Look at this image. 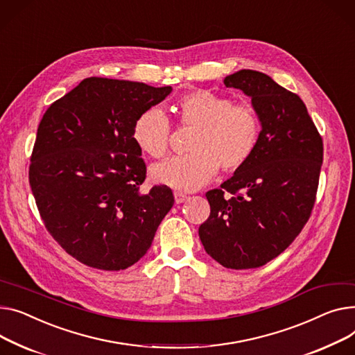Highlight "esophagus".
<instances>
[{"label": "esophagus", "instance_id": "esophagus-1", "mask_svg": "<svg viewBox=\"0 0 355 355\" xmlns=\"http://www.w3.org/2000/svg\"><path fill=\"white\" fill-rule=\"evenodd\" d=\"M174 198H175V202L177 204H182V202H185L187 201V196L185 194H182V193H178V191H175L174 193Z\"/></svg>", "mask_w": 355, "mask_h": 355}]
</instances>
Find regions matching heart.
Segmentation results:
<instances>
[{"label":"heart","instance_id":"heart-1","mask_svg":"<svg viewBox=\"0 0 355 355\" xmlns=\"http://www.w3.org/2000/svg\"><path fill=\"white\" fill-rule=\"evenodd\" d=\"M180 123L194 128L190 155L171 158L151 167V178L178 191H196L209 182L221 167L225 173L241 168L254 154L261 121L250 104H234L221 94L196 89L177 104ZM171 125L158 107L141 112L132 125V139L146 154L161 158L168 151Z\"/></svg>","mask_w":355,"mask_h":355}]
</instances>
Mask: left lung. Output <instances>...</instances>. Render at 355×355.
I'll use <instances>...</instances> for the list:
<instances>
[{"label": "left lung", "instance_id": "obj_1", "mask_svg": "<svg viewBox=\"0 0 355 355\" xmlns=\"http://www.w3.org/2000/svg\"><path fill=\"white\" fill-rule=\"evenodd\" d=\"M224 84L251 98L261 134L243 167L205 194L211 212L198 235L207 254L221 266L257 268L284 251L309 221L322 139L302 100L267 74L240 69Z\"/></svg>", "mask_w": 355, "mask_h": 355}]
</instances>
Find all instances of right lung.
<instances>
[{
  "label": "right lung",
  "instance_id": "add662e5",
  "mask_svg": "<svg viewBox=\"0 0 355 355\" xmlns=\"http://www.w3.org/2000/svg\"><path fill=\"white\" fill-rule=\"evenodd\" d=\"M171 87L89 77L45 111L30 185L45 228L80 263L120 271L143 258L174 204L167 185L139 191L146 164L132 139L144 110Z\"/></svg>",
  "mask_w": 355,
  "mask_h": 355
}]
</instances>
